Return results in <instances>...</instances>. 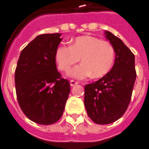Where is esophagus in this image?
Here are the masks:
<instances>
[{"label": "esophagus", "mask_w": 149, "mask_h": 149, "mask_svg": "<svg viewBox=\"0 0 149 149\" xmlns=\"http://www.w3.org/2000/svg\"><path fill=\"white\" fill-rule=\"evenodd\" d=\"M70 86H75V85H77V84H79L78 82L75 81V80H70Z\"/></svg>", "instance_id": "34e87169"}]
</instances>
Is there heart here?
Instances as JSON below:
<instances>
[{
    "label": "heart",
    "mask_w": 149,
    "mask_h": 149,
    "mask_svg": "<svg viewBox=\"0 0 149 149\" xmlns=\"http://www.w3.org/2000/svg\"><path fill=\"white\" fill-rule=\"evenodd\" d=\"M115 52L107 41L91 36L77 37L70 45L61 44L55 52L58 69L68 72L72 65L81 59L82 63L72 69L69 76L76 79L92 77L100 78L107 74L113 66Z\"/></svg>",
    "instance_id": "b5f03b06"
}]
</instances>
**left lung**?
I'll use <instances>...</instances> for the list:
<instances>
[{
    "label": "left lung",
    "instance_id": "left-lung-1",
    "mask_svg": "<svg viewBox=\"0 0 149 149\" xmlns=\"http://www.w3.org/2000/svg\"><path fill=\"white\" fill-rule=\"evenodd\" d=\"M104 34L115 52L113 67L101 79L84 88L87 114L98 125L111 124L122 117L131 101L136 79L134 54L111 32L105 31Z\"/></svg>",
    "mask_w": 149,
    "mask_h": 149
}]
</instances>
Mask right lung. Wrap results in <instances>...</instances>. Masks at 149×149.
I'll list each match as a JSON object with an SVG mask.
<instances>
[{
    "label": "right lung",
    "instance_id": "1",
    "mask_svg": "<svg viewBox=\"0 0 149 149\" xmlns=\"http://www.w3.org/2000/svg\"><path fill=\"white\" fill-rule=\"evenodd\" d=\"M60 33L38 36L22 50L15 70L16 94L27 118L52 125L62 117L70 92L67 79L56 69L55 52Z\"/></svg>",
    "mask_w": 149,
    "mask_h": 149
}]
</instances>
